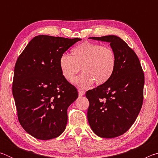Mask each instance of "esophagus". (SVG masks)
<instances>
[{"label":"esophagus","mask_w":158,"mask_h":158,"mask_svg":"<svg viewBox=\"0 0 158 158\" xmlns=\"http://www.w3.org/2000/svg\"><path fill=\"white\" fill-rule=\"evenodd\" d=\"M78 93H79V96H83L84 95H85V91H84V90H78Z\"/></svg>","instance_id":"34e87169"}]
</instances>
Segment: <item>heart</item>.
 <instances>
[{"label": "heart", "instance_id": "b5f03b06", "mask_svg": "<svg viewBox=\"0 0 158 158\" xmlns=\"http://www.w3.org/2000/svg\"><path fill=\"white\" fill-rule=\"evenodd\" d=\"M116 65V56L111 47L89 42L73 48L71 56L63 53L58 61L61 74L69 82L73 81L81 68L83 73L74 81L81 89H87L94 81L97 85L105 84L113 75Z\"/></svg>", "mask_w": 158, "mask_h": 158}]
</instances>
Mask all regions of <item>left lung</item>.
Wrapping results in <instances>:
<instances>
[{
	"instance_id": "obj_1",
	"label": "left lung",
	"mask_w": 158,
	"mask_h": 158,
	"mask_svg": "<svg viewBox=\"0 0 158 158\" xmlns=\"http://www.w3.org/2000/svg\"><path fill=\"white\" fill-rule=\"evenodd\" d=\"M90 39L110 43L116 59L113 75L105 84L88 90V121L95 135L114 138L123 135L137 119L143 99L144 74L135 52L116 35Z\"/></svg>"
}]
</instances>
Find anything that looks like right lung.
<instances>
[{"mask_svg": "<svg viewBox=\"0 0 158 158\" xmlns=\"http://www.w3.org/2000/svg\"><path fill=\"white\" fill-rule=\"evenodd\" d=\"M80 40L35 36L16 62L12 94L18 119L26 132L37 139H52L65 130L67 110L78 92L61 74L58 61Z\"/></svg>", "mask_w": 158, "mask_h": 158, "instance_id": "1", "label": "right lung"}]
</instances>
